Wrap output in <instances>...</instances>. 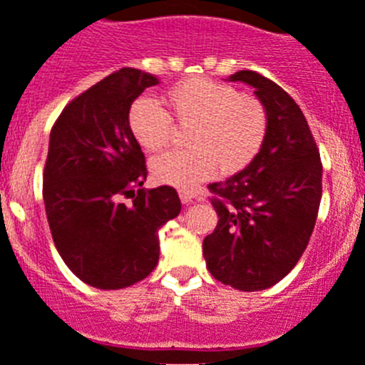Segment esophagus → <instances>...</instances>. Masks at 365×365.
Masks as SVG:
<instances>
[{
    "mask_svg": "<svg viewBox=\"0 0 365 365\" xmlns=\"http://www.w3.org/2000/svg\"><path fill=\"white\" fill-rule=\"evenodd\" d=\"M194 198H196V194L192 190H180V200H182V203H190Z\"/></svg>",
    "mask_w": 365,
    "mask_h": 365,
    "instance_id": "obj_1",
    "label": "esophagus"
}]
</instances>
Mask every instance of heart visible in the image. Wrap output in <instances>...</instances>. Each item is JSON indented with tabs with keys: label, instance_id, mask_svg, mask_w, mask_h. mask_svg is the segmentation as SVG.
<instances>
[{
	"label": "heart",
	"instance_id": "1",
	"mask_svg": "<svg viewBox=\"0 0 365 365\" xmlns=\"http://www.w3.org/2000/svg\"><path fill=\"white\" fill-rule=\"evenodd\" d=\"M155 102L138 98L128 113V125L145 153H158L171 142L175 128L187 129L189 149L169 151L151 162L156 182L190 189L214 171L230 176L247 169L259 155L268 131L263 102L240 93L230 84L190 77L171 86Z\"/></svg>",
	"mask_w": 365,
	"mask_h": 365
}]
</instances>
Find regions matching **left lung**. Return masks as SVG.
Instances as JSON below:
<instances>
[{"label":"left lung","instance_id":"8db88e82","mask_svg":"<svg viewBox=\"0 0 365 365\" xmlns=\"http://www.w3.org/2000/svg\"><path fill=\"white\" fill-rule=\"evenodd\" d=\"M254 88L268 115L264 144L254 162L210 183L217 225L203 240L214 279L241 292L267 290L301 259L322 196V163L301 108L257 71L229 77Z\"/></svg>","mask_w":365,"mask_h":365}]
</instances>
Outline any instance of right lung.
<instances>
[{
    "instance_id": "right-lung-1",
    "label": "right lung",
    "mask_w": 365,
    "mask_h": 365,
    "mask_svg": "<svg viewBox=\"0 0 365 365\" xmlns=\"http://www.w3.org/2000/svg\"><path fill=\"white\" fill-rule=\"evenodd\" d=\"M155 84V75L122 68L75 97L50 133L43 200L53 243L98 290L148 277L158 263V229L182 210L173 187L142 189L145 156L128 125L133 101Z\"/></svg>"
}]
</instances>
